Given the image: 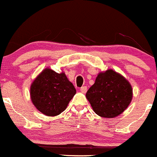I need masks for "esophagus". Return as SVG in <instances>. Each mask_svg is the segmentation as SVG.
Listing matches in <instances>:
<instances>
[{
  "label": "esophagus",
  "instance_id": "34e87169",
  "mask_svg": "<svg viewBox=\"0 0 157 157\" xmlns=\"http://www.w3.org/2000/svg\"><path fill=\"white\" fill-rule=\"evenodd\" d=\"M87 90H88V88H87V87L86 86H83V87H82V88H80V90L82 92V93H86V91H87Z\"/></svg>",
  "mask_w": 157,
  "mask_h": 157
}]
</instances>
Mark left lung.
I'll return each instance as SVG.
<instances>
[{
	"label": "left lung",
	"mask_w": 157,
	"mask_h": 157,
	"mask_svg": "<svg viewBox=\"0 0 157 157\" xmlns=\"http://www.w3.org/2000/svg\"><path fill=\"white\" fill-rule=\"evenodd\" d=\"M86 98L98 116L114 118L125 110L132 99L129 82L112 69L98 74Z\"/></svg>",
	"instance_id": "8db88e82"
}]
</instances>
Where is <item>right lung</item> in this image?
<instances>
[{
  "mask_svg": "<svg viewBox=\"0 0 157 157\" xmlns=\"http://www.w3.org/2000/svg\"><path fill=\"white\" fill-rule=\"evenodd\" d=\"M76 93L65 73L45 69L31 85L30 95L37 109L48 116L63 112Z\"/></svg>",
  "mask_w": 157,
  "mask_h": 157,
  "instance_id": "obj_1",
  "label": "right lung"
}]
</instances>
